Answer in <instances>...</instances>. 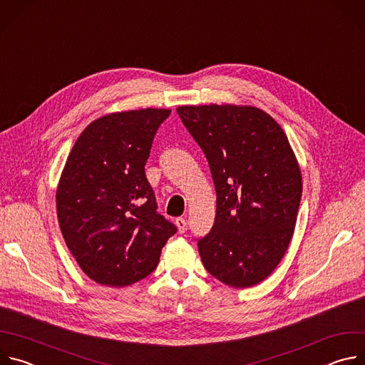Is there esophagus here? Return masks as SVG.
<instances>
[{"instance_id":"1","label":"esophagus","mask_w":365,"mask_h":365,"mask_svg":"<svg viewBox=\"0 0 365 365\" xmlns=\"http://www.w3.org/2000/svg\"><path fill=\"white\" fill-rule=\"evenodd\" d=\"M176 225H178V230H179L180 234L186 232V230H187V221H186L185 218H178V220H176Z\"/></svg>"}]
</instances>
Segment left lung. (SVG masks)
<instances>
[{"instance_id": "obj_1", "label": "left lung", "mask_w": 365, "mask_h": 365, "mask_svg": "<svg viewBox=\"0 0 365 365\" xmlns=\"http://www.w3.org/2000/svg\"><path fill=\"white\" fill-rule=\"evenodd\" d=\"M217 192L210 234L197 241L205 269L231 287L263 282L293 237L302 175L282 127L255 107H179Z\"/></svg>"}]
</instances>
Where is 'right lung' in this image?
<instances>
[{
	"label": "right lung",
	"instance_id": "right-lung-1",
	"mask_svg": "<svg viewBox=\"0 0 365 365\" xmlns=\"http://www.w3.org/2000/svg\"><path fill=\"white\" fill-rule=\"evenodd\" d=\"M170 113L101 117L66 160L56 193L61 231L83 273L99 284L123 287L147 277L178 231L158 212L144 172L153 138Z\"/></svg>",
	"mask_w": 365,
	"mask_h": 365
}]
</instances>
